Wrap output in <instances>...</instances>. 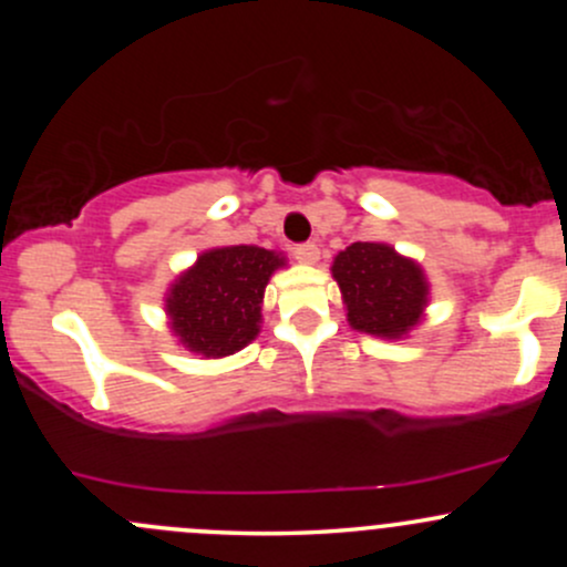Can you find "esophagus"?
<instances>
[{
    "mask_svg": "<svg viewBox=\"0 0 567 567\" xmlns=\"http://www.w3.org/2000/svg\"><path fill=\"white\" fill-rule=\"evenodd\" d=\"M293 255H296V260H301V262H307V266H312V262H318V247L316 244H299V247H293Z\"/></svg>",
    "mask_w": 567,
    "mask_h": 567,
    "instance_id": "1",
    "label": "esophagus"
}]
</instances>
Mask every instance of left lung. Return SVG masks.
I'll return each mask as SVG.
<instances>
[{"label":"left lung","mask_w":567,"mask_h":567,"mask_svg":"<svg viewBox=\"0 0 567 567\" xmlns=\"http://www.w3.org/2000/svg\"><path fill=\"white\" fill-rule=\"evenodd\" d=\"M331 277L340 285L348 323L364 334L400 340L422 320L427 305L425 274L390 244H351L334 257Z\"/></svg>","instance_id":"left-lung-1"}]
</instances>
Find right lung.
<instances>
[{"instance_id":"obj_1","label":"right lung","mask_w":567,"mask_h":567,"mask_svg":"<svg viewBox=\"0 0 567 567\" xmlns=\"http://www.w3.org/2000/svg\"><path fill=\"white\" fill-rule=\"evenodd\" d=\"M285 257L262 247H221L197 257L167 293V316L183 348L208 359L230 357L260 331V305Z\"/></svg>"}]
</instances>
